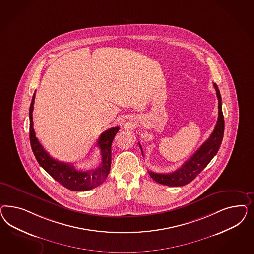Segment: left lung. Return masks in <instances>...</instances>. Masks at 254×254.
Returning <instances> with one entry per match:
<instances>
[{
  "label": "left lung",
  "instance_id": "obj_1",
  "mask_svg": "<svg viewBox=\"0 0 254 254\" xmlns=\"http://www.w3.org/2000/svg\"><path fill=\"white\" fill-rule=\"evenodd\" d=\"M213 86L215 88L216 95L218 98L219 111L218 120L214 130L211 133L209 138L200 146L199 149L176 171L163 174L149 171L150 176L153 178L156 183L168 186H184L188 185L208 166V163L211 161V159L218 153L223 138L224 120L222 109V97L220 94V90L216 84H213ZM138 145L142 152L140 143H138Z\"/></svg>",
  "mask_w": 254,
  "mask_h": 254
}]
</instances>
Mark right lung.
<instances>
[{
  "mask_svg": "<svg viewBox=\"0 0 254 254\" xmlns=\"http://www.w3.org/2000/svg\"><path fill=\"white\" fill-rule=\"evenodd\" d=\"M35 99L33 94L30 107V140L32 152L40 166L46 172L54 178L62 186L71 191H87L101 185L111 169L112 161V143L116 133L119 131V127H115L103 132L98 140V145L101 151V163L97 169L83 171L74 168L72 164L59 161L51 157L49 154L39 142L33 129L32 112Z\"/></svg>",
  "mask_w": 254,
  "mask_h": 254,
  "instance_id": "obj_1",
  "label": "right lung"
}]
</instances>
